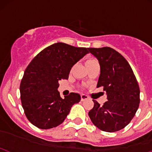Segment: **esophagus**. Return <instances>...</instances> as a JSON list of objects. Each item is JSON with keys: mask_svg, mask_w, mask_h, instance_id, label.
Instances as JSON below:
<instances>
[{"mask_svg": "<svg viewBox=\"0 0 152 152\" xmlns=\"http://www.w3.org/2000/svg\"><path fill=\"white\" fill-rule=\"evenodd\" d=\"M87 99H88V96H87V95H84V94L81 95V101H84V100H87Z\"/></svg>", "mask_w": 152, "mask_h": 152, "instance_id": "obj_1", "label": "esophagus"}]
</instances>
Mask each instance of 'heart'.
<instances>
[{
  "mask_svg": "<svg viewBox=\"0 0 152 152\" xmlns=\"http://www.w3.org/2000/svg\"><path fill=\"white\" fill-rule=\"evenodd\" d=\"M92 60H94V59H90V60H87V61H86V64H87V63H88L89 62H91V61H92Z\"/></svg>",
  "mask_w": 152,
  "mask_h": 152,
  "instance_id": "obj_1",
  "label": "heart"
}]
</instances>
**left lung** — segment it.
Here are the masks:
<instances>
[{"label": "left lung", "mask_w": 152, "mask_h": 152, "mask_svg": "<svg viewBox=\"0 0 152 152\" xmlns=\"http://www.w3.org/2000/svg\"><path fill=\"white\" fill-rule=\"evenodd\" d=\"M98 60L100 74L97 87H103L108 100L100 105L94 100L89 111L92 122L100 130L113 132L125 127L140 103V89L130 64L111 47L89 48Z\"/></svg>", "instance_id": "1"}]
</instances>
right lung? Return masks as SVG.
<instances>
[{
    "instance_id": "add662e5",
    "label": "right lung",
    "mask_w": 152,
    "mask_h": 152,
    "mask_svg": "<svg viewBox=\"0 0 152 152\" xmlns=\"http://www.w3.org/2000/svg\"><path fill=\"white\" fill-rule=\"evenodd\" d=\"M88 53L89 48L59 42L45 48L30 62L20 90L22 108L33 125L43 130L60 125L71 107L80 101V95L74 92L63 99L57 89L59 81L68 79L72 67Z\"/></svg>"
}]
</instances>
